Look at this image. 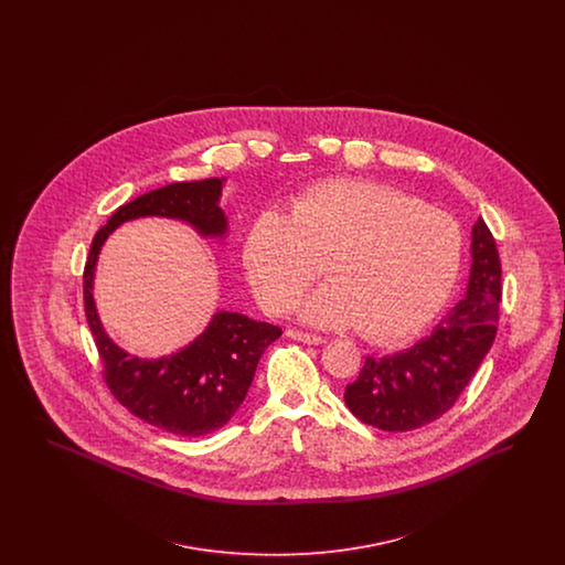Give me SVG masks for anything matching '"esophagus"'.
<instances>
[{"label": "esophagus", "mask_w": 565, "mask_h": 565, "mask_svg": "<svg viewBox=\"0 0 565 565\" xmlns=\"http://www.w3.org/2000/svg\"><path fill=\"white\" fill-rule=\"evenodd\" d=\"M286 337L300 341V343H309V345H320L323 343V337L320 334H313V332H305V330H296V328H288L286 330Z\"/></svg>", "instance_id": "34e87169"}]
</instances>
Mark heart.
<instances>
[{"label": "heart", "instance_id": "heart-1", "mask_svg": "<svg viewBox=\"0 0 565 565\" xmlns=\"http://www.w3.org/2000/svg\"><path fill=\"white\" fill-rule=\"evenodd\" d=\"M463 256L457 217L403 190L366 180H328L296 194L290 215L265 210L243 242L258 302L286 313L320 275L300 316L355 326L373 343L422 330L456 286Z\"/></svg>", "mask_w": 565, "mask_h": 565}]
</instances>
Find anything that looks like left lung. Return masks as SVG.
Wrapping results in <instances>:
<instances>
[{"mask_svg":"<svg viewBox=\"0 0 565 565\" xmlns=\"http://www.w3.org/2000/svg\"><path fill=\"white\" fill-rule=\"evenodd\" d=\"M502 302L495 239L479 220L472 228V269L466 298L408 350L366 358L345 387L351 413L385 431L417 430L443 417L491 350Z\"/></svg>","mask_w":565,"mask_h":565,"instance_id":"1","label":"left lung"}]
</instances>
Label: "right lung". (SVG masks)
<instances>
[{"label":"right lung","instance_id":"add662e5","mask_svg":"<svg viewBox=\"0 0 565 565\" xmlns=\"http://www.w3.org/2000/svg\"><path fill=\"white\" fill-rule=\"evenodd\" d=\"M222 180L175 182L150 190L120 205L90 243L84 265V313L102 358V375L111 396L141 422L175 436L194 438L222 428L243 403L258 360L281 328L220 311L189 348L161 360H139L116 348L104 332L93 302V270L109 233L127 220L143 215L180 217L201 235L226 233V217L217 207Z\"/></svg>","mask_w":565,"mask_h":565}]
</instances>
